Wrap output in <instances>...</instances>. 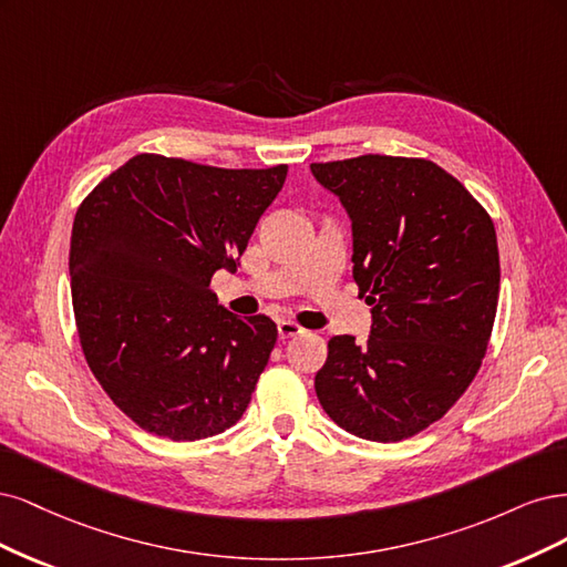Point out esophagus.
<instances>
[{"mask_svg":"<svg viewBox=\"0 0 567 567\" xmlns=\"http://www.w3.org/2000/svg\"><path fill=\"white\" fill-rule=\"evenodd\" d=\"M301 332H303V327L297 324L295 320H280V322H278V334H280V339H291V337H297V334H301Z\"/></svg>","mask_w":567,"mask_h":567,"instance_id":"34e87169","label":"esophagus"}]
</instances>
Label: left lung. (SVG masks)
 <instances>
[{"label": "left lung", "instance_id": "8db88e82", "mask_svg": "<svg viewBox=\"0 0 567 567\" xmlns=\"http://www.w3.org/2000/svg\"><path fill=\"white\" fill-rule=\"evenodd\" d=\"M351 218L353 280L370 339L327 343L322 410L349 433L398 443L437 422L476 377L495 324L499 249L489 214L431 159L310 164Z\"/></svg>", "mask_w": 567, "mask_h": 567}]
</instances>
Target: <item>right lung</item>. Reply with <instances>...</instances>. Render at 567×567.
<instances>
[{
    "instance_id": "1",
    "label": "right lung",
    "mask_w": 567,
    "mask_h": 567,
    "mask_svg": "<svg viewBox=\"0 0 567 567\" xmlns=\"http://www.w3.org/2000/svg\"><path fill=\"white\" fill-rule=\"evenodd\" d=\"M287 164L221 169L143 153L91 190L70 237V291L84 358L143 431L224 433L249 405L278 327L237 318L209 289L235 270Z\"/></svg>"
}]
</instances>
